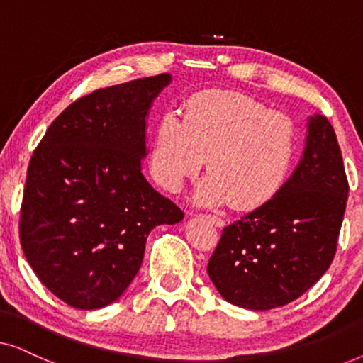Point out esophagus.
<instances>
[{
	"label": "esophagus",
	"instance_id": "34e87169",
	"mask_svg": "<svg viewBox=\"0 0 363 363\" xmlns=\"http://www.w3.org/2000/svg\"><path fill=\"white\" fill-rule=\"evenodd\" d=\"M205 218L211 223L213 226H216V228L225 226V220H223V218H220V216H216V215H205Z\"/></svg>",
	"mask_w": 363,
	"mask_h": 363
}]
</instances>
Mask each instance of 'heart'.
I'll return each mask as SVG.
<instances>
[{"label":"heart","mask_w":363,"mask_h":363,"mask_svg":"<svg viewBox=\"0 0 363 363\" xmlns=\"http://www.w3.org/2000/svg\"><path fill=\"white\" fill-rule=\"evenodd\" d=\"M299 138L294 122L240 92L206 91L186 102L183 121L168 112L153 137L150 168L158 185L178 191L206 158L196 190L203 205L233 201L257 210L284 190Z\"/></svg>","instance_id":"1"}]
</instances>
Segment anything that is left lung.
<instances>
[{
    "label": "left lung",
    "instance_id": "8db88e82",
    "mask_svg": "<svg viewBox=\"0 0 363 363\" xmlns=\"http://www.w3.org/2000/svg\"><path fill=\"white\" fill-rule=\"evenodd\" d=\"M349 182L330 122H307L306 147L277 198L221 233L208 276L223 299L250 311L289 304L329 269Z\"/></svg>",
    "mask_w": 363,
    "mask_h": 363
}]
</instances>
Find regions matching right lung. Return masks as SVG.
Listing matches in <instances>:
<instances>
[{
	"label": "right lung",
	"mask_w": 363,
	"mask_h": 363,
	"mask_svg": "<svg viewBox=\"0 0 363 363\" xmlns=\"http://www.w3.org/2000/svg\"><path fill=\"white\" fill-rule=\"evenodd\" d=\"M170 82L160 74L77 99L33 153L19 238L39 281L71 307L116 302L140 269L148 233L183 220L142 173L148 112Z\"/></svg>",
	"instance_id": "1"
}]
</instances>
